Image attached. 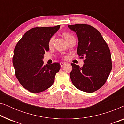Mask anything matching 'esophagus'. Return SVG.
Returning <instances> with one entry per match:
<instances>
[{
    "instance_id": "34e87169",
    "label": "esophagus",
    "mask_w": 124,
    "mask_h": 124,
    "mask_svg": "<svg viewBox=\"0 0 124 124\" xmlns=\"http://www.w3.org/2000/svg\"><path fill=\"white\" fill-rule=\"evenodd\" d=\"M65 64V62H61L60 63V66H61V67H62V66H63L64 64Z\"/></svg>"
}]
</instances>
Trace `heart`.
Masks as SVG:
<instances>
[{"label": "heart", "instance_id": "heart-1", "mask_svg": "<svg viewBox=\"0 0 124 124\" xmlns=\"http://www.w3.org/2000/svg\"><path fill=\"white\" fill-rule=\"evenodd\" d=\"M63 36L64 38H65V39L67 40V41L68 42H69L70 40L74 38V37L70 33H67V32H65V33H63ZM54 42V37H52L50 38V40H49V42H48L49 46H52V45H53Z\"/></svg>", "mask_w": 124, "mask_h": 124}]
</instances>
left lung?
<instances>
[{"label":"left lung","mask_w":124,"mask_h":124,"mask_svg":"<svg viewBox=\"0 0 124 124\" xmlns=\"http://www.w3.org/2000/svg\"><path fill=\"white\" fill-rule=\"evenodd\" d=\"M78 38L77 53L84 59L79 67L71 64L70 77L73 85L84 92L93 93L102 87L112 69L111 52L100 32L87 24L68 25Z\"/></svg>","instance_id":"8db88e82"}]
</instances>
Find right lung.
<instances>
[{
    "instance_id": "right-lung-1",
    "label": "right lung",
    "mask_w": 124,
    "mask_h": 124,
    "mask_svg": "<svg viewBox=\"0 0 124 124\" xmlns=\"http://www.w3.org/2000/svg\"><path fill=\"white\" fill-rule=\"evenodd\" d=\"M60 26L32 28L15 47L12 59L15 74L21 85L30 92L38 93L48 89L60 70V64L44 65L42 60L45 52L49 50V40Z\"/></svg>"
}]
</instances>
